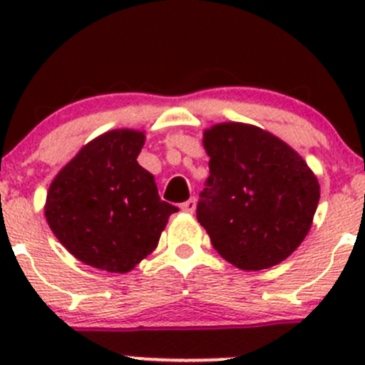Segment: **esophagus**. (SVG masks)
Masks as SVG:
<instances>
[{"label": "esophagus", "instance_id": "1", "mask_svg": "<svg viewBox=\"0 0 365 365\" xmlns=\"http://www.w3.org/2000/svg\"><path fill=\"white\" fill-rule=\"evenodd\" d=\"M180 208H182V212H185V213H194V210H196V200H194V197H190V200H187L185 203L180 205Z\"/></svg>", "mask_w": 365, "mask_h": 365}]
</instances>
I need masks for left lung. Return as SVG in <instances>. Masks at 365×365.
<instances>
[{"instance_id": "8db88e82", "label": "left lung", "mask_w": 365, "mask_h": 365, "mask_svg": "<svg viewBox=\"0 0 365 365\" xmlns=\"http://www.w3.org/2000/svg\"><path fill=\"white\" fill-rule=\"evenodd\" d=\"M210 176L196 215L213 249L242 270L284 261L309 233L319 183L305 160L270 132L245 123L205 130Z\"/></svg>"}]
</instances>
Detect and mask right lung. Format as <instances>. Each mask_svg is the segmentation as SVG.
<instances>
[{"label": "right lung", "instance_id": "obj_1", "mask_svg": "<svg viewBox=\"0 0 365 365\" xmlns=\"http://www.w3.org/2000/svg\"><path fill=\"white\" fill-rule=\"evenodd\" d=\"M145 132L116 128L79 150L53 180L46 219L67 251L114 274L130 272L159 244L171 213L152 173L138 164Z\"/></svg>", "mask_w": 365, "mask_h": 365}]
</instances>
